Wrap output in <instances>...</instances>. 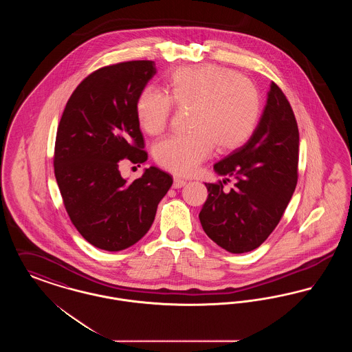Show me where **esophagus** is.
<instances>
[{
	"label": "esophagus",
	"instance_id": "obj_1",
	"mask_svg": "<svg viewBox=\"0 0 352 352\" xmlns=\"http://www.w3.org/2000/svg\"><path fill=\"white\" fill-rule=\"evenodd\" d=\"M186 179L184 178H179V177H174V182H173V187L174 188H181V187H184V184H186Z\"/></svg>",
	"mask_w": 352,
	"mask_h": 352
}]
</instances>
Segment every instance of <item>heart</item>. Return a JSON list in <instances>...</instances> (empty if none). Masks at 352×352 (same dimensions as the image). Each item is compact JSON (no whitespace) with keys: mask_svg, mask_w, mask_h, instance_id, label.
<instances>
[{"mask_svg":"<svg viewBox=\"0 0 352 352\" xmlns=\"http://www.w3.org/2000/svg\"><path fill=\"white\" fill-rule=\"evenodd\" d=\"M177 108H190V133L158 142L154 160L178 175L192 174L217 146L232 151L244 145L261 116V96L248 78L217 65L191 66L174 71L166 80V94L144 88L135 100V118L145 133H162Z\"/></svg>","mask_w":352,"mask_h":352,"instance_id":"1","label":"heart"}]
</instances>
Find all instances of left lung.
<instances>
[{
    "instance_id": "obj_1",
    "label": "left lung",
    "mask_w": 352,
    "mask_h": 352,
    "mask_svg": "<svg viewBox=\"0 0 352 352\" xmlns=\"http://www.w3.org/2000/svg\"><path fill=\"white\" fill-rule=\"evenodd\" d=\"M298 125L283 89L272 82L261 120L250 141L215 164L220 175L206 184L199 219L207 236L231 253L258 248L284 215L298 181Z\"/></svg>"
}]
</instances>
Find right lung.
I'll list each match as a JSON object with an SVG mask.
<instances>
[{
    "label": "right lung",
    "instance_id": "right-lung-1",
    "mask_svg": "<svg viewBox=\"0 0 352 352\" xmlns=\"http://www.w3.org/2000/svg\"><path fill=\"white\" fill-rule=\"evenodd\" d=\"M154 74L153 60L94 71L72 92L58 125L54 173L65 208L79 234L104 251H122L146 234L173 184L154 166L126 184L118 168L124 160L138 166L148 160L134 107Z\"/></svg>",
    "mask_w": 352,
    "mask_h": 352
}]
</instances>
